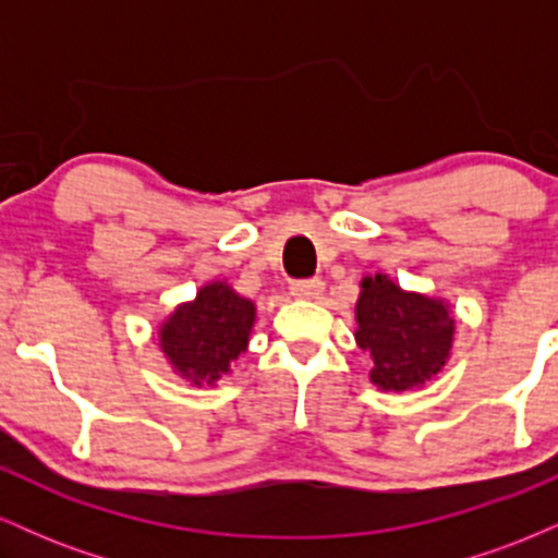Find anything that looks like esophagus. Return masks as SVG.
Masks as SVG:
<instances>
[{
	"mask_svg": "<svg viewBox=\"0 0 558 558\" xmlns=\"http://www.w3.org/2000/svg\"><path fill=\"white\" fill-rule=\"evenodd\" d=\"M323 280L312 278V280H296V283H291V296L296 299H319V293H323Z\"/></svg>",
	"mask_w": 558,
	"mask_h": 558,
	"instance_id": "34e87169",
	"label": "esophagus"
}]
</instances>
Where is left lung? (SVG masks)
Instances as JSON below:
<instances>
[{"label":"left lung","mask_w":558,"mask_h":558,"mask_svg":"<svg viewBox=\"0 0 558 558\" xmlns=\"http://www.w3.org/2000/svg\"><path fill=\"white\" fill-rule=\"evenodd\" d=\"M356 325V343L373 356L369 380L383 390L425 386L451 356L453 317L446 301L403 291L388 275L362 280Z\"/></svg>","instance_id":"8db88e82"}]
</instances>
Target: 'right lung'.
I'll use <instances>...</instances> for the list:
<instances>
[{"label": "right lung", "mask_w": 558, "mask_h": 558, "mask_svg": "<svg viewBox=\"0 0 558 558\" xmlns=\"http://www.w3.org/2000/svg\"><path fill=\"white\" fill-rule=\"evenodd\" d=\"M254 317L257 306L252 301L215 280L198 288L194 301H185L159 325V345L178 375L194 386H213L246 351Z\"/></svg>", "instance_id": "right-lung-1"}]
</instances>
